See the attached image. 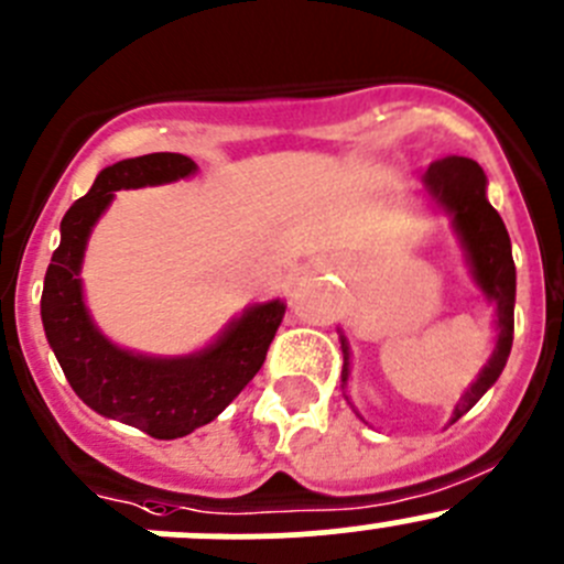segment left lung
Segmentation results:
<instances>
[{"mask_svg": "<svg viewBox=\"0 0 564 564\" xmlns=\"http://www.w3.org/2000/svg\"><path fill=\"white\" fill-rule=\"evenodd\" d=\"M424 187L455 217V228L460 234L463 245H466L474 278H477L479 289L488 294V300H494L496 311H499V341H496L488 366L479 371L477 382L457 402L455 413H452V421H457L499 380L501 369H505L507 358H510L512 330H516V261H512L510 234H507L505 220L488 204V195H485L488 178H485L482 167L477 162L468 160V156H444V160H435L427 167V173H424ZM341 349V377L347 382L349 349L344 341Z\"/></svg>", "mask_w": 564, "mask_h": 564, "instance_id": "8db88e82", "label": "left lung"}]
</instances>
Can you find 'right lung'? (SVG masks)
I'll return each mask as SVG.
<instances>
[{
    "label": "right lung",
    "instance_id": "obj_1",
    "mask_svg": "<svg viewBox=\"0 0 564 564\" xmlns=\"http://www.w3.org/2000/svg\"><path fill=\"white\" fill-rule=\"evenodd\" d=\"M184 154H145L104 167L59 223V248L46 270L41 297L43 330L76 397L107 419L143 430L160 441L184 438L228 408L261 369L281 327V300L245 311L212 347L189 358H145L109 344L93 327L82 303L79 267L87 237L115 189L167 184L189 176Z\"/></svg>",
    "mask_w": 564,
    "mask_h": 564
}]
</instances>
